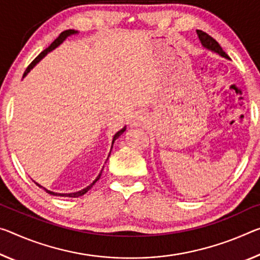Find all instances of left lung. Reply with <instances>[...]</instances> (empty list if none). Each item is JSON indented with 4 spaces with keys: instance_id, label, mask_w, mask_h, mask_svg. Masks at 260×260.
I'll return each mask as SVG.
<instances>
[{
    "instance_id": "1",
    "label": "left lung",
    "mask_w": 260,
    "mask_h": 260,
    "mask_svg": "<svg viewBox=\"0 0 260 260\" xmlns=\"http://www.w3.org/2000/svg\"><path fill=\"white\" fill-rule=\"evenodd\" d=\"M197 34H198V37H199L201 44H203L206 48L211 49V51L217 53V54H220L221 56L225 57V59H229L228 54H226L223 49H222V47L220 46V44L217 43L215 39L212 38L211 36L207 35L206 32L201 31V30H197Z\"/></svg>"
}]
</instances>
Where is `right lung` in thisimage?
Listing matches in <instances>:
<instances>
[{"label": "right lung", "instance_id": "obj_1", "mask_svg": "<svg viewBox=\"0 0 260 260\" xmlns=\"http://www.w3.org/2000/svg\"><path fill=\"white\" fill-rule=\"evenodd\" d=\"M74 34H77V31H75V30H66V31H63V32H61V34H60V36L59 37H57V38L54 40V41H53V43L51 44V45H49V46L46 48V49H44V51L43 52H41L40 53V54L38 55V56H37L36 57V59L34 60V61H32V62L30 63V64H28V67L26 68V71L25 72H24V75H23V77L24 76H25L26 75V74L28 73V72H30L31 71V69L32 68H34L35 67V66L37 64V63H38L39 62V61L41 60V59H43V57L45 56V55H46L47 54V53L48 52H51L52 51V49H54L55 47H57V46H59V45L61 44V43H62V41L66 39V38H67V37L68 36H71V35H74ZM125 129H126V127H123V128L122 129H120V131H118L117 132V133H115L114 134V137H113V140H112V147H113V143H114V141H115V140H117L119 137H120V135L123 133V132H125ZM112 147H111V149H112ZM110 152H111V150H110ZM109 156H110V154H109ZM103 171V170H102ZM102 171L100 172V175H98L97 176V178L96 179H94L93 180V182L91 183V184H90L89 185V186H86L85 188H83V189H81V191H77V192H73V193H55V192H52V191H48V189H46V188H44L45 189V191H46L47 193H48V194H52V196H56V197H68V198H78V197H81V196H83V194H85V193L86 192H88L89 191V189L90 188H91L92 186H93V185H94V183H96L97 182V180L98 179H100L101 178V176H102ZM37 185H38V186L39 187H43V186H40V185L38 184V183H36Z\"/></svg>", "mask_w": 260, "mask_h": 260}]
</instances>
